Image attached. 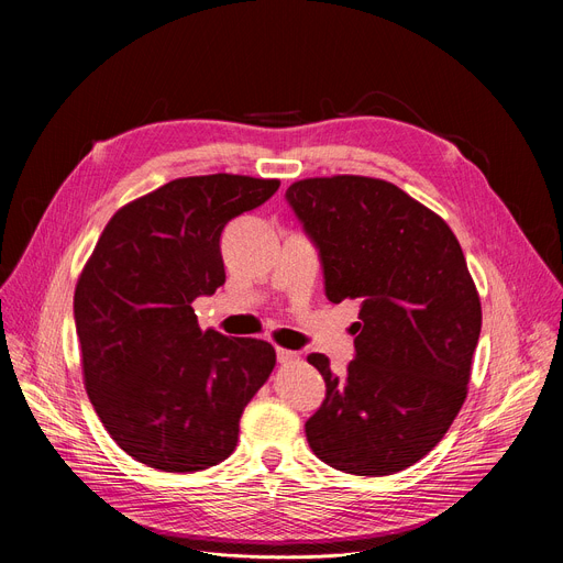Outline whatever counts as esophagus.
I'll use <instances>...</instances> for the list:
<instances>
[{
  "mask_svg": "<svg viewBox=\"0 0 563 563\" xmlns=\"http://www.w3.org/2000/svg\"><path fill=\"white\" fill-rule=\"evenodd\" d=\"M276 356L280 365H291V363H299V353L297 351H289V349H276Z\"/></svg>",
  "mask_w": 563,
  "mask_h": 563,
  "instance_id": "1",
  "label": "esophagus"
}]
</instances>
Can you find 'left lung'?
<instances>
[{
	"instance_id": "8db88e82",
	"label": "left lung",
	"mask_w": 563,
	"mask_h": 563,
	"mask_svg": "<svg viewBox=\"0 0 563 563\" xmlns=\"http://www.w3.org/2000/svg\"><path fill=\"white\" fill-rule=\"evenodd\" d=\"M285 198L319 251L329 301H361L346 374L308 356L327 380L306 422L310 450L349 475H393L438 445L467 395L482 303L461 244L438 214L374 177H310Z\"/></svg>"
}]
</instances>
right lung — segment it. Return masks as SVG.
<instances>
[{
  "label": "right lung",
  "instance_id": "add662e5",
  "mask_svg": "<svg viewBox=\"0 0 563 563\" xmlns=\"http://www.w3.org/2000/svg\"><path fill=\"white\" fill-rule=\"evenodd\" d=\"M246 175L180 177L107 223L75 289L84 386L115 445L164 472L225 461L274 372L253 338L200 331L191 303L225 283L221 232L278 191Z\"/></svg>",
  "mask_w": 563,
  "mask_h": 563
}]
</instances>
